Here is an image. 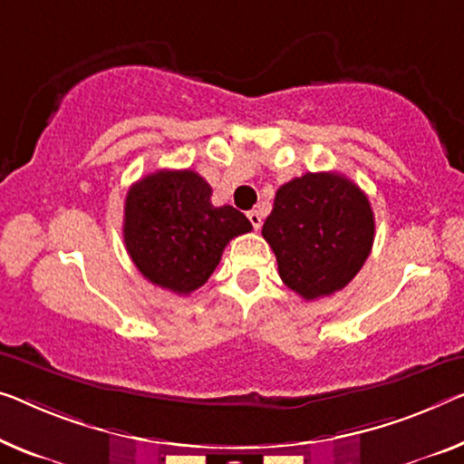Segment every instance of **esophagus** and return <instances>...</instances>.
Here are the masks:
<instances>
[{"mask_svg": "<svg viewBox=\"0 0 464 464\" xmlns=\"http://www.w3.org/2000/svg\"><path fill=\"white\" fill-rule=\"evenodd\" d=\"M247 218H250V223H252L254 229L258 231L260 227H262V217H260V212H258V210H250V212H247Z\"/></svg>", "mask_w": 464, "mask_h": 464, "instance_id": "esophagus-1", "label": "esophagus"}]
</instances>
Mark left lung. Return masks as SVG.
<instances>
[{
	"label": "left lung",
	"mask_w": 464,
	"mask_h": 464,
	"mask_svg": "<svg viewBox=\"0 0 464 464\" xmlns=\"http://www.w3.org/2000/svg\"><path fill=\"white\" fill-rule=\"evenodd\" d=\"M262 237L285 285L304 300L340 292L361 271L375 239L364 191L340 172H306L276 189Z\"/></svg>",
	"instance_id": "left-lung-1"
}]
</instances>
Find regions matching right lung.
Masks as SVG:
<instances>
[{"mask_svg": "<svg viewBox=\"0 0 464 464\" xmlns=\"http://www.w3.org/2000/svg\"><path fill=\"white\" fill-rule=\"evenodd\" d=\"M212 188L193 170H158L124 199V246L145 279L189 295L218 266L225 246L252 231L233 206H212Z\"/></svg>", "mask_w": 464, "mask_h": 464, "instance_id": "add662e5", "label": "right lung"}]
</instances>
